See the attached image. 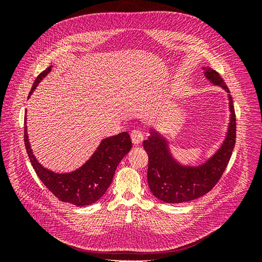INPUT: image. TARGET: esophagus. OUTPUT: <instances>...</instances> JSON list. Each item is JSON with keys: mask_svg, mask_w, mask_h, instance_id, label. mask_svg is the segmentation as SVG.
Listing matches in <instances>:
<instances>
[{"mask_svg": "<svg viewBox=\"0 0 262 262\" xmlns=\"http://www.w3.org/2000/svg\"><path fill=\"white\" fill-rule=\"evenodd\" d=\"M144 139L143 131L141 129H134L131 131V140L136 145H139Z\"/></svg>", "mask_w": 262, "mask_h": 262, "instance_id": "esophagus-1", "label": "esophagus"}]
</instances>
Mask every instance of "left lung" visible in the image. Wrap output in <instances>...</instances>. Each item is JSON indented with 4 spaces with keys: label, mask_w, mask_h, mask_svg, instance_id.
I'll return each instance as SVG.
<instances>
[{
    "label": "left lung",
    "mask_w": 262,
    "mask_h": 262,
    "mask_svg": "<svg viewBox=\"0 0 262 262\" xmlns=\"http://www.w3.org/2000/svg\"><path fill=\"white\" fill-rule=\"evenodd\" d=\"M205 76L214 85L228 93L231 120L226 138L211 158L196 167L180 165L169 152L167 141L160 133L150 130V136L143 142L148 155L147 182L152 193L166 203H182L198 199L208 193L223 175L232 156L236 140V117L228 87L215 70L205 69Z\"/></svg>",
    "instance_id": "left-lung-1"
}]
</instances>
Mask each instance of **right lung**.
I'll use <instances>...</instances> for the list:
<instances>
[{"label":"right lung","mask_w":262,"mask_h":262,"mask_svg":"<svg viewBox=\"0 0 262 262\" xmlns=\"http://www.w3.org/2000/svg\"><path fill=\"white\" fill-rule=\"evenodd\" d=\"M51 71V67L39 74L31 87L29 96L35 91L36 86ZM24 141L31 165L37 176L42 184L62 202L72 203L77 207L90 205L99 200L105 194L115 175V171L122 158L130 152L132 142L128 132L119 133L115 137L106 138L95 150L82 167L68 172L57 173L45 168L39 163L31 150L25 117V133Z\"/></svg>","instance_id":"add662e5"}]
</instances>
